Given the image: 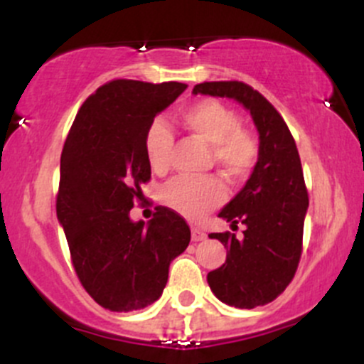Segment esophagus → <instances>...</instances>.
Returning <instances> with one entry per match:
<instances>
[{
    "instance_id": "34e87169",
    "label": "esophagus",
    "mask_w": 364,
    "mask_h": 364,
    "mask_svg": "<svg viewBox=\"0 0 364 364\" xmlns=\"http://www.w3.org/2000/svg\"><path fill=\"white\" fill-rule=\"evenodd\" d=\"M205 240V232L204 230L197 229V227H192V241H204Z\"/></svg>"
}]
</instances>
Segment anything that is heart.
Instances as JSON below:
<instances>
[{
	"mask_svg": "<svg viewBox=\"0 0 364 364\" xmlns=\"http://www.w3.org/2000/svg\"><path fill=\"white\" fill-rule=\"evenodd\" d=\"M190 134L211 148L213 161L232 181L247 178L259 156L252 134L241 128L240 116L216 100H200L181 114ZM174 135L164 119H153L144 135L146 159L153 171L168 167ZM223 185L216 178H176L161 190V200L186 218H199L222 203Z\"/></svg>",
	"mask_w": 364,
	"mask_h": 364,
	"instance_id": "obj_1",
	"label": "heart"
}]
</instances>
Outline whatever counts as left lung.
<instances>
[{
  "label": "left lung",
  "mask_w": 364,
  "mask_h": 364,
  "mask_svg": "<svg viewBox=\"0 0 364 364\" xmlns=\"http://www.w3.org/2000/svg\"><path fill=\"white\" fill-rule=\"evenodd\" d=\"M192 93L237 102L250 112L259 134V156L250 178L218 213L232 229L243 223V237L209 234L227 248V259L209 271L208 284L229 306H262L291 284L301 257L308 193L294 137L277 109L248 84L203 82Z\"/></svg>",
  "instance_id": "obj_1"
}]
</instances>
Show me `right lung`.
Returning <instances> with one entry per match:
<instances>
[{
    "label": "right lung",
    "mask_w": 364,
    "mask_h": 364,
    "mask_svg": "<svg viewBox=\"0 0 364 364\" xmlns=\"http://www.w3.org/2000/svg\"><path fill=\"white\" fill-rule=\"evenodd\" d=\"M183 82L112 80L77 112L61 153L58 222L80 284L111 311L142 310L164 292L190 227L159 205L148 223L130 218L151 178L144 135L183 91Z\"/></svg>",
    "instance_id": "right-lung-1"
}]
</instances>
